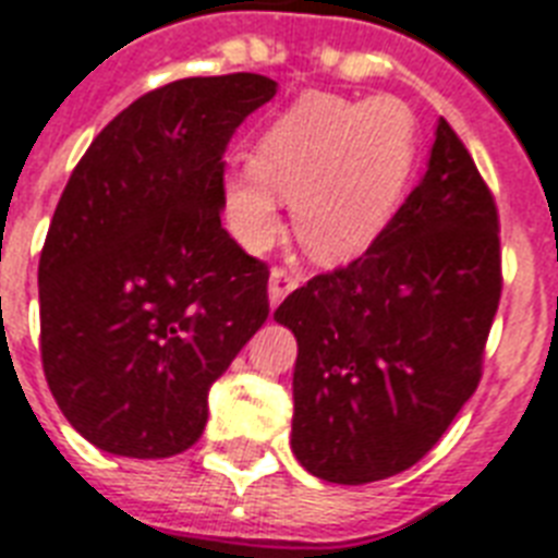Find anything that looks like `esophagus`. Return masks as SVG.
I'll return each mask as SVG.
<instances>
[{
  "mask_svg": "<svg viewBox=\"0 0 558 558\" xmlns=\"http://www.w3.org/2000/svg\"><path fill=\"white\" fill-rule=\"evenodd\" d=\"M298 275L289 269H271V278H269V301L271 306H278L283 298L298 287Z\"/></svg>",
  "mask_w": 558,
  "mask_h": 558,
  "instance_id": "1",
  "label": "esophagus"
}]
</instances>
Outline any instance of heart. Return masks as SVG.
Returning a JSON list of instances; mask_svg holds the SVG:
<instances>
[{
	"mask_svg": "<svg viewBox=\"0 0 558 558\" xmlns=\"http://www.w3.org/2000/svg\"><path fill=\"white\" fill-rule=\"evenodd\" d=\"M420 135L399 98L304 95L280 112L252 150V165L222 177V210L236 243L266 248L280 231V199L322 263L371 248L405 199Z\"/></svg>",
	"mask_w": 558,
	"mask_h": 558,
	"instance_id": "heart-1",
	"label": "heart"
}]
</instances>
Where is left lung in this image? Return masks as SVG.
Listing matches in <instances>:
<instances>
[{"label": "left lung", "mask_w": 558, "mask_h": 558, "mask_svg": "<svg viewBox=\"0 0 558 558\" xmlns=\"http://www.w3.org/2000/svg\"><path fill=\"white\" fill-rule=\"evenodd\" d=\"M501 283L493 193L440 118L423 182L376 243L275 310L298 339L301 466L359 486L423 460L481 381Z\"/></svg>", "instance_id": "8db88e82"}]
</instances>
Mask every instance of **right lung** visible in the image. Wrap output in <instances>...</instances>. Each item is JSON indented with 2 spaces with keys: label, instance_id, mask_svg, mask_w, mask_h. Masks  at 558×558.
<instances>
[{
  "label": "right lung",
  "instance_id": "add662e5",
  "mask_svg": "<svg viewBox=\"0 0 558 558\" xmlns=\"http://www.w3.org/2000/svg\"><path fill=\"white\" fill-rule=\"evenodd\" d=\"M278 92L185 77L118 112L83 153L39 254V353L63 416L121 458L199 440L208 390L269 318V266L231 240L226 147Z\"/></svg>",
  "mask_w": 558,
  "mask_h": 558
}]
</instances>
